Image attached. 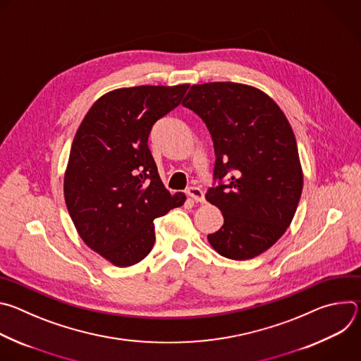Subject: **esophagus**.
I'll return each mask as SVG.
<instances>
[{
	"label": "esophagus",
	"mask_w": 361,
	"mask_h": 361,
	"mask_svg": "<svg viewBox=\"0 0 361 361\" xmlns=\"http://www.w3.org/2000/svg\"><path fill=\"white\" fill-rule=\"evenodd\" d=\"M187 194H188V197L192 200V201H195V202H205V197H204V192H202V190H200L198 187H190L188 190H187Z\"/></svg>",
	"instance_id": "34e87169"
}]
</instances>
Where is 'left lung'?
I'll list each match as a JSON object with an SVG mask.
<instances>
[{"instance_id":"obj_1","label":"left lung","mask_w":361,"mask_h":361,"mask_svg":"<svg viewBox=\"0 0 361 361\" xmlns=\"http://www.w3.org/2000/svg\"><path fill=\"white\" fill-rule=\"evenodd\" d=\"M183 106L201 117L213 137L214 177L230 180L205 194L224 217L209 243L227 259H254L286 233L301 197L293 128L269 94L247 84H194Z\"/></svg>"}]
</instances>
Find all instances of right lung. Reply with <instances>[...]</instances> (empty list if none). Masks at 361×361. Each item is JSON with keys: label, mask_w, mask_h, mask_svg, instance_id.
<instances>
[{"label": "right lung", "mask_w": 361, "mask_h": 361, "mask_svg": "<svg viewBox=\"0 0 361 361\" xmlns=\"http://www.w3.org/2000/svg\"><path fill=\"white\" fill-rule=\"evenodd\" d=\"M188 84L138 85L101 95L82 118L64 173V198L82 241L117 267L140 263L156 241L154 219L185 202L170 194L148 148L152 124Z\"/></svg>", "instance_id": "obj_1"}]
</instances>
